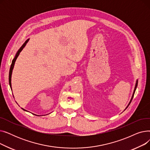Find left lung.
Segmentation results:
<instances>
[{"label": "left lung", "mask_w": 150, "mask_h": 150, "mask_svg": "<svg viewBox=\"0 0 150 150\" xmlns=\"http://www.w3.org/2000/svg\"><path fill=\"white\" fill-rule=\"evenodd\" d=\"M137 83H136V87H135V89H134V93H133V95H132V98H131V101H130V102H129V105H128V106L130 105V103H131V101H132V98H133V97H134V92H135V91H136V88H137ZM127 106V107H128Z\"/></svg>", "instance_id": "obj_1"}]
</instances>
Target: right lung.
Returning <instances> with one entry per match:
<instances>
[{
	"label": "right lung",
	"instance_id": "add662e5",
	"mask_svg": "<svg viewBox=\"0 0 150 150\" xmlns=\"http://www.w3.org/2000/svg\"><path fill=\"white\" fill-rule=\"evenodd\" d=\"M28 40L29 39H27V40L23 43V44L21 46V48L19 49V50L18 51V52H17V53H16V56H15V57H14V58L13 59V61H12V63H11V67H10V72H9V83H10V88H11V74H12V70H13V67H14V62H15V61H16V59L18 58V56L19 55V54H20V53H21V52L22 50V49H23V47H24L25 46V45H26V44L27 43V42L28 41ZM23 110H24V111H26V110H25V109H22Z\"/></svg>",
	"mask_w": 150,
	"mask_h": 150
}]
</instances>
